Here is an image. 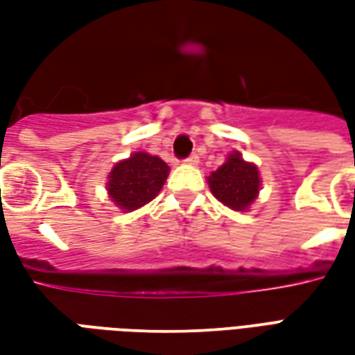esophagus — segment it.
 <instances>
[{
  "label": "esophagus",
  "instance_id": "esophagus-1",
  "mask_svg": "<svg viewBox=\"0 0 355 355\" xmlns=\"http://www.w3.org/2000/svg\"><path fill=\"white\" fill-rule=\"evenodd\" d=\"M184 163L186 165H198V163H200V157H198V154H192L190 157H186Z\"/></svg>",
  "mask_w": 355,
  "mask_h": 355
}]
</instances>
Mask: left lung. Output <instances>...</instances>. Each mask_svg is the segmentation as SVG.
Returning a JSON list of instances; mask_svg holds the SVG:
<instances>
[{"label":"left lung","instance_id":"1","mask_svg":"<svg viewBox=\"0 0 355 355\" xmlns=\"http://www.w3.org/2000/svg\"><path fill=\"white\" fill-rule=\"evenodd\" d=\"M209 188L216 200L234 211H247L259 198L261 173L254 163L245 162L239 152H232L228 159L207 177Z\"/></svg>","mask_w":355,"mask_h":355}]
</instances>
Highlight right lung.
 I'll use <instances>...</instances> for the list:
<instances>
[{
    "label": "right lung",
    "mask_w": 355,
    "mask_h": 355,
    "mask_svg": "<svg viewBox=\"0 0 355 355\" xmlns=\"http://www.w3.org/2000/svg\"><path fill=\"white\" fill-rule=\"evenodd\" d=\"M167 175L169 165L162 157L135 152L131 157L112 167L106 190L117 207L135 211L154 200L165 184Z\"/></svg>",
    "instance_id": "obj_1"
}]
</instances>
